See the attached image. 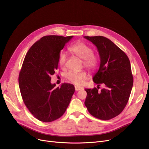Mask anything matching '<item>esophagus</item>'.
Instances as JSON below:
<instances>
[{
	"label": "esophagus",
	"mask_w": 149,
	"mask_h": 149,
	"mask_svg": "<svg viewBox=\"0 0 149 149\" xmlns=\"http://www.w3.org/2000/svg\"><path fill=\"white\" fill-rule=\"evenodd\" d=\"M83 89L82 87H80V86H75V89L76 91H80V90H81Z\"/></svg>",
	"instance_id": "1"
}]
</instances>
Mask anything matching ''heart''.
Instances as JSON below:
<instances>
[{"mask_svg":"<svg viewBox=\"0 0 149 149\" xmlns=\"http://www.w3.org/2000/svg\"><path fill=\"white\" fill-rule=\"evenodd\" d=\"M77 57L83 60V65L91 71L97 69L98 65V58L93 54V49L90 46L83 42H77L69 48ZM68 60V55L66 52L61 51L59 54L58 63L61 67H64ZM65 77L70 81L75 84L80 85L86 79L87 73L84 70L82 71H70L65 75Z\"/></svg>","mask_w":149,"mask_h":149,"instance_id":"obj_1","label":"heart"}]
</instances>
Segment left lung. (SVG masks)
<instances>
[{
	"mask_svg": "<svg viewBox=\"0 0 149 149\" xmlns=\"http://www.w3.org/2000/svg\"><path fill=\"white\" fill-rule=\"evenodd\" d=\"M94 44L100 57V66L93 81L105 88L87 89L84 104L97 118L109 120L118 116L126 107L134 83L127 55L111 40L103 36H85Z\"/></svg>",
	"mask_w": 149,
	"mask_h": 149,
	"instance_id": "1",
	"label": "left lung"
}]
</instances>
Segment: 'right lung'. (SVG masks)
I'll return each instance as SVG.
<instances>
[{
	"label": "right lung",
	"mask_w": 149,
	"mask_h": 149,
	"mask_svg": "<svg viewBox=\"0 0 149 149\" xmlns=\"http://www.w3.org/2000/svg\"><path fill=\"white\" fill-rule=\"evenodd\" d=\"M73 36H46L31 47L19 73L21 95L29 111L40 121L49 123L64 114L75 92L73 84L55 88L51 76L58 65L60 51Z\"/></svg>",
	"instance_id": "add662e5"
}]
</instances>
